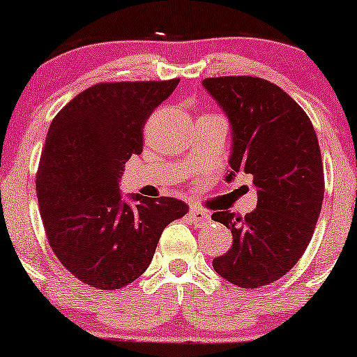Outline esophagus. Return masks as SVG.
<instances>
[{
  "instance_id": "obj_1",
  "label": "esophagus",
  "mask_w": 357,
  "mask_h": 357,
  "mask_svg": "<svg viewBox=\"0 0 357 357\" xmlns=\"http://www.w3.org/2000/svg\"><path fill=\"white\" fill-rule=\"evenodd\" d=\"M188 216H190V220L195 225H198V227H204V225H208L211 221L210 213L199 210V208H191L190 213H188Z\"/></svg>"
}]
</instances>
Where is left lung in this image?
Returning a JSON list of instances; mask_svg holds the SVG:
<instances>
[{
  "mask_svg": "<svg viewBox=\"0 0 357 357\" xmlns=\"http://www.w3.org/2000/svg\"><path fill=\"white\" fill-rule=\"evenodd\" d=\"M230 122L231 153L225 176H253L257 208L240 218L216 211L233 245L213 260L215 272L243 289L284 277L305 252L321 213L324 169L310 119L289 93L258 77L204 79Z\"/></svg>",
  "mask_w": 357,
  "mask_h": 357,
  "instance_id": "1",
  "label": "left lung"
}]
</instances>
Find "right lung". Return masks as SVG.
Returning a JSON list of instances; mask_svg holds the SVG:
<instances>
[{"label":"right lung","instance_id":"obj_1","mask_svg":"<svg viewBox=\"0 0 357 357\" xmlns=\"http://www.w3.org/2000/svg\"><path fill=\"white\" fill-rule=\"evenodd\" d=\"M178 79L85 89L52 121L36 174L48 241L65 268L100 290L129 285L149 267L171 221L190 210L161 196H124V165L142 153V129Z\"/></svg>","mask_w":357,"mask_h":357}]
</instances>
